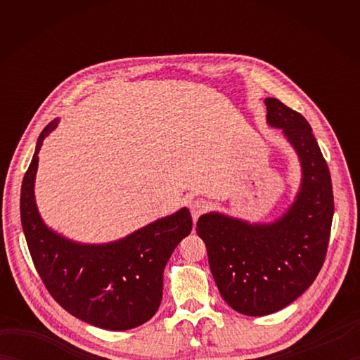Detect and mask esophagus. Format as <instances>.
Returning <instances> with one entry per match:
<instances>
[{"label": "esophagus", "instance_id": "obj_1", "mask_svg": "<svg viewBox=\"0 0 360 360\" xmlns=\"http://www.w3.org/2000/svg\"><path fill=\"white\" fill-rule=\"evenodd\" d=\"M188 209H190V213H192L193 221L196 223L198 218H200L205 212V202L202 200H192L188 202Z\"/></svg>", "mask_w": 360, "mask_h": 360}]
</instances>
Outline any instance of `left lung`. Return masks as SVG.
<instances>
[{
	"mask_svg": "<svg viewBox=\"0 0 360 360\" xmlns=\"http://www.w3.org/2000/svg\"><path fill=\"white\" fill-rule=\"evenodd\" d=\"M264 103L267 124L283 129L300 160L302 184L294 202L267 224L218 212L196 223L221 295L235 311L255 317L288 307L314 283L334 215L331 174L308 120L278 98L267 97Z\"/></svg>",
	"mask_w": 360,
	"mask_h": 360,
	"instance_id": "left-lung-1",
	"label": "left lung"
}]
</instances>
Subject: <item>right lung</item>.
Here are the masks:
<instances>
[{"label": "right lung", "mask_w": 360, "mask_h": 360, "mask_svg": "<svg viewBox=\"0 0 360 360\" xmlns=\"http://www.w3.org/2000/svg\"><path fill=\"white\" fill-rule=\"evenodd\" d=\"M57 125L58 119L52 120L38 136L21 184V224L35 269L53 300L74 317L111 331L141 326L156 314L165 264L192 232V215L182 207L106 244L75 243L53 232L38 213L34 186L38 153Z\"/></svg>", "instance_id": "add662e5"}]
</instances>
